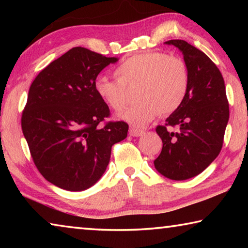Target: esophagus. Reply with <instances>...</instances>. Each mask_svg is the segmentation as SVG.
I'll return each instance as SVG.
<instances>
[{
  "label": "esophagus",
  "instance_id": "esophagus-1",
  "mask_svg": "<svg viewBox=\"0 0 248 248\" xmlns=\"http://www.w3.org/2000/svg\"><path fill=\"white\" fill-rule=\"evenodd\" d=\"M144 132H145V130L139 129V128H130L129 129V134L132 137H141Z\"/></svg>",
  "mask_w": 248,
  "mask_h": 248
}]
</instances>
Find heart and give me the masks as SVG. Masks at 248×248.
Instances as JSON below:
<instances>
[{"label":"heart","mask_w":248,"mask_h":248,"mask_svg":"<svg viewBox=\"0 0 248 248\" xmlns=\"http://www.w3.org/2000/svg\"><path fill=\"white\" fill-rule=\"evenodd\" d=\"M116 79L98 77L94 82L96 95L116 111L129 102L127 87L138 86L132 106L121 111L119 117L133 125H144L159 112L169 116L182 106L189 90V69L178 56L162 51L133 54L116 68Z\"/></svg>","instance_id":"obj_1"}]
</instances>
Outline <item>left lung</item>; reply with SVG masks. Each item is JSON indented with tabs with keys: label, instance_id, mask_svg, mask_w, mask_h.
Here are the masks:
<instances>
[{
	"label": "left lung",
	"instance_id": "obj_1",
	"mask_svg": "<svg viewBox=\"0 0 248 248\" xmlns=\"http://www.w3.org/2000/svg\"><path fill=\"white\" fill-rule=\"evenodd\" d=\"M189 69V90L182 106L157 125L161 154L154 161L158 173L173 180L195 177L215 161L223 145L230 110L224 79L207 54L185 40H169ZM178 127L177 132L167 130Z\"/></svg>",
	"mask_w": 248,
	"mask_h": 248
}]
</instances>
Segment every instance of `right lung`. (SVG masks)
Wrapping results in <instances>:
<instances>
[{
  "label": "right lung",
  "instance_id": "obj_1",
  "mask_svg": "<svg viewBox=\"0 0 248 248\" xmlns=\"http://www.w3.org/2000/svg\"><path fill=\"white\" fill-rule=\"evenodd\" d=\"M117 58L75 47L37 75L22 114V130L37 170L57 187L81 191L106 170L111 146L125 139L124 121H105L109 107L94 82Z\"/></svg>",
  "mask_w": 248,
  "mask_h": 248
}]
</instances>
